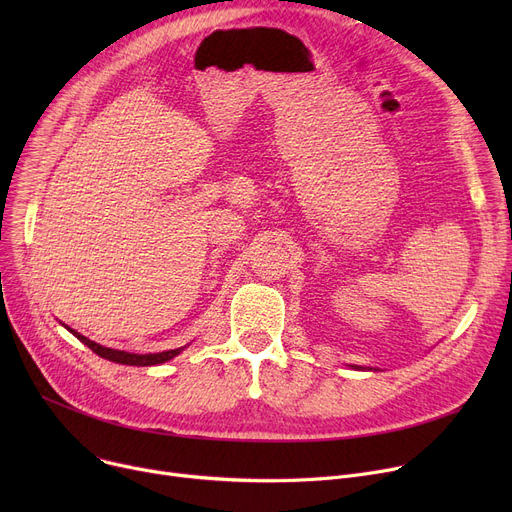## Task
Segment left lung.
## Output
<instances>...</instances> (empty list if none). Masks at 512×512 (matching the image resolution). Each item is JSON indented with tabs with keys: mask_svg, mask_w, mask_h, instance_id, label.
I'll return each instance as SVG.
<instances>
[{
	"mask_svg": "<svg viewBox=\"0 0 512 512\" xmlns=\"http://www.w3.org/2000/svg\"><path fill=\"white\" fill-rule=\"evenodd\" d=\"M357 369H365V367H357Z\"/></svg>",
	"mask_w": 512,
	"mask_h": 512,
	"instance_id": "1",
	"label": "left lung"
}]
</instances>
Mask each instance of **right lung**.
I'll return each mask as SVG.
<instances>
[{"label":"right lung","mask_w":512,"mask_h":512,"mask_svg":"<svg viewBox=\"0 0 512 512\" xmlns=\"http://www.w3.org/2000/svg\"><path fill=\"white\" fill-rule=\"evenodd\" d=\"M66 330H70L66 326ZM80 342L87 344L91 351L95 355H99L101 359H107V361H114V363H120V365H139V367H149V365H159V363H166L170 359H174L176 355L182 353V348H174V351H164V353H149V355H134V353H126V351H114V348H105L93 340H89L87 336L78 334L76 330H70Z\"/></svg>","instance_id":"obj_1"}]
</instances>
